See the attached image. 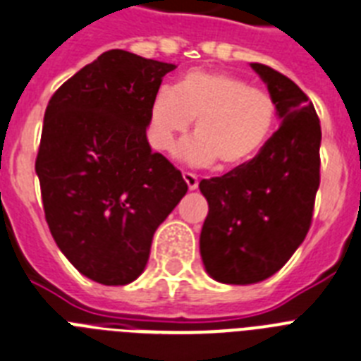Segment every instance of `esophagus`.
<instances>
[{"mask_svg":"<svg viewBox=\"0 0 361 361\" xmlns=\"http://www.w3.org/2000/svg\"><path fill=\"white\" fill-rule=\"evenodd\" d=\"M183 177H184V180H186V184H188V188H190V190H197V186H199L197 175L190 173V171H184Z\"/></svg>","mask_w":361,"mask_h":361,"instance_id":"34e87169","label":"esophagus"}]
</instances>
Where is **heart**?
<instances>
[{
    "label": "heart",
    "instance_id": "b5f03b06",
    "mask_svg": "<svg viewBox=\"0 0 361 361\" xmlns=\"http://www.w3.org/2000/svg\"><path fill=\"white\" fill-rule=\"evenodd\" d=\"M195 120V136L180 149L195 166L217 160L238 168L267 144L276 123L275 99L227 71H186L177 85L160 88L149 112V140L154 149L173 151L178 136Z\"/></svg>",
    "mask_w": 361,
    "mask_h": 361
}]
</instances>
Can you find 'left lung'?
<instances>
[{
  "label": "left lung",
  "instance_id": "1",
  "mask_svg": "<svg viewBox=\"0 0 361 361\" xmlns=\"http://www.w3.org/2000/svg\"><path fill=\"white\" fill-rule=\"evenodd\" d=\"M251 68L275 99L281 127L255 159L199 183L208 201L201 258L223 284H256L275 275L305 241L319 190L321 125L312 101L273 68Z\"/></svg>",
  "mask_w": 361,
  "mask_h": 361
}]
</instances>
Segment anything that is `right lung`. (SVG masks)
<instances>
[{"label":"right lung","instance_id":"obj_1","mask_svg":"<svg viewBox=\"0 0 361 361\" xmlns=\"http://www.w3.org/2000/svg\"><path fill=\"white\" fill-rule=\"evenodd\" d=\"M171 70L110 49L68 79L44 114L35 169L46 221L62 255L99 284L125 286L144 273L154 231L188 192L145 133Z\"/></svg>","mask_w":361,"mask_h":361}]
</instances>
